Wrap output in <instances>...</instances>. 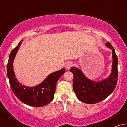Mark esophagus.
<instances>
[{
    "label": "esophagus",
    "instance_id": "esophagus-1",
    "mask_svg": "<svg viewBox=\"0 0 127 127\" xmlns=\"http://www.w3.org/2000/svg\"><path fill=\"white\" fill-rule=\"evenodd\" d=\"M73 65V63L72 62H67L65 63V68H66L67 70H68Z\"/></svg>",
    "mask_w": 127,
    "mask_h": 127
}]
</instances>
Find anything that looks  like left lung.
I'll use <instances>...</instances> for the list:
<instances>
[{
  "label": "left lung",
  "instance_id": "8db88e82",
  "mask_svg": "<svg viewBox=\"0 0 127 127\" xmlns=\"http://www.w3.org/2000/svg\"><path fill=\"white\" fill-rule=\"evenodd\" d=\"M106 46L112 49L113 64L110 76L100 82H94L84 76L81 70L72 67L70 72L73 74V88L81 101L87 104H95L104 100L114 91L118 78V57L115 49L108 42Z\"/></svg>",
  "mask_w": 127,
  "mask_h": 127
}]
</instances>
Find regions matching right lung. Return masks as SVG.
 Wrapping results in <instances>:
<instances>
[{"label": "right lung", "mask_w": 127, "mask_h": 127, "mask_svg": "<svg viewBox=\"0 0 127 127\" xmlns=\"http://www.w3.org/2000/svg\"><path fill=\"white\" fill-rule=\"evenodd\" d=\"M22 41H20L17 47L12 49L9 57L7 74L10 85L16 97L23 103L34 107L46 106L53 100L57 82L65 70L63 68L60 70L52 73L43 82L32 88L21 85L15 78L13 69V62Z\"/></svg>", "instance_id": "right-lung-1"}]
</instances>
